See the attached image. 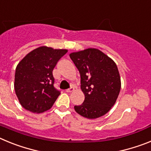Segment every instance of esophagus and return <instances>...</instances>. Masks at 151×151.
Instances as JSON below:
<instances>
[{"label":"esophagus","instance_id":"obj_1","mask_svg":"<svg viewBox=\"0 0 151 151\" xmlns=\"http://www.w3.org/2000/svg\"><path fill=\"white\" fill-rule=\"evenodd\" d=\"M73 90H74V88H73V87H71V88H69L66 89V92H68V93H69V92H72V91H73Z\"/></svg>","mask_w":151,"mask_h":151}]
</instances>
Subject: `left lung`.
<instances>
[{
    "mask_svg": "<svg viewBox=\"0 0 151 151\" xmlns=\"http://www.w3.org/2000/svg\"><path fill=\"white\" fill-rule=\"evenodd\" d=\"M69 57L79 71L85 101L75 110L88 119L105 115L116 101L121 88L118 68L101 50L88 48L72 53Z\"/></svg>",
    "mask_w": 151,
    "mask_h": 151,
    "instance_id": "8db88e82",
    "label": "left lung"
}]
</instances>
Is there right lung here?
Segmentation results:
<instances>
[{
  "label": "right lung",
  "instance_id": "obj_1",
  "mask_svg": "<svg viewBox=\"0 0 151 151\" xmlns=\"http://www.w3.org/2000/svg\"><path fill=\"white\" fill-rule=\"evenodd\" d=\"M67 53L40 47L28 54L16 69L14 88L20 104L32 113H43L51 108L60 91L54 86L53 69Z\"/></svg>",
  "mask_w": 151,
  "mask_h": 151
}]
</instances>
